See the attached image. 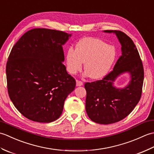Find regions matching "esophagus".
Returning <instances> with one entry per match:
<instances>
[{"instance_id": "esophagus-1", "label": "esophagus", "mask_w": 154, "mask_h": 154, "mask_svg": "<svg viewBox=\"0 0 154 154\" xmlns=\"http://www.w3.org/2000/svg\"><path fill=\"white\" fill-rule=\"evenodd\" d=\"M83 85V83L81 82L80 81H76V86L77 87H80V86H82Z\"/></svg>"}]
</instances>
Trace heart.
Returning a JSON list of instances; mask_svg holds the SVG:
<instances>
[{
    "label": "heart",
    "mask_w": 154,
    "mask_h": 154,
    "mask_svg": "<svg viewBox=\"0 0 154 154\" xmlns=\"http://www.w3.org/2000/svg\"><path fill=\"white\" fill-rule=\"evenodd\" d=\"M116 52L112 45L94 38H85L70 48L66 55L67 71L71 75L80 71L84 64L83 75L93 79H100L109 73L115 61Z\"/></svg>",
    "instance_id": "heart-1"
}]
</instances>
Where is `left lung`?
<instances>
[{
	"instance_id": "1",
	"label": "left lung",
	"mask_w": 154,
	"mask_h": 154,
	"mask_svg": "<svg viewBox=\"0 0 154 154\" xmlns=\"http://www.w3.org/2000/svg\"><path fill=\"white\" fill-rule=\"evenodd\" d=\"M116 35L121 45L122 55L113 70L104 79L86 83L85 109L93 122L109 124L119 122L132 112L141 98L143 82V68L138 50L131 38L124 32L104 30ZM124 73L130 77L124 88H116L114 82Z\"/></svg>"
}]
</instances>
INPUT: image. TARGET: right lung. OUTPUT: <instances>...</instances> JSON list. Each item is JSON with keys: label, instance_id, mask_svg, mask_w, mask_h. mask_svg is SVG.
Returning a JSON list of instances; mask_svg holds the SVG:
<instances>
[{"label": "right lung", "instance_id": "obj_1", "mask_svg": "<svg viewBox=\"0 0 154 154\" xmlns=\"http://www.w3.org/2000/svg\"><path fill=\"white\" fill-rule=\"evenodd\" d=\"M71 34L45 28L28 31L13 46L6 63L8 92L14 106L38 122L56 120L76 82L63 64V45Z\"/></svg>", "mask_w": 154, "mask_h": 154}]
</instances>
